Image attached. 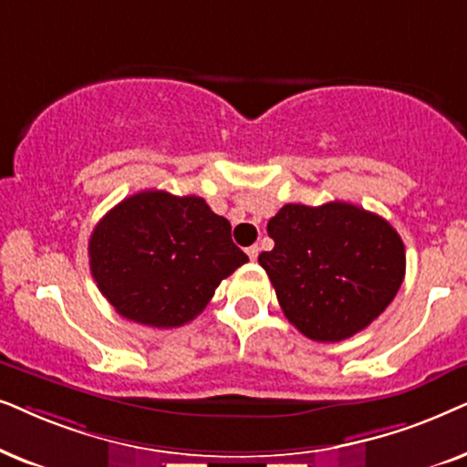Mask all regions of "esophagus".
<instances>
[{"mask_svg": "<svg viewBox=\"0 0 467 467\" xmlns=\"http://www.w3.org/2000/svg\"><path fill=\"white\" fill-rule=\"evenodd\" d=\"M245 252H247V256H250L252 260H256L258 254H260V247L258 245H250Z\"/></svg>", "mask_w": 467, "mask_h": 467, "instance_id": "esophagus-1", "label": "esophagus"}]
</instances>
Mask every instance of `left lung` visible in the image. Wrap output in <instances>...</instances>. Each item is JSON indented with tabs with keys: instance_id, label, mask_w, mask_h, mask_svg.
<instances>
[{
	"instance_id": "obj_1",
	"label": "left lung",
	"mask_w": 467,
	"mask_h": 467,
	"mask_svg": "<svg viewBox=\"0 0 467 467\" xmlns=\"http://www.w3.org/2000/svg\"><path fill=\"white\" fill-rule=\"evenodd\" d=\"M266 233L275 245L258 263L285 318L314 341L363 331L389 307L406 275L397 230L357 204H284Z\"/></svg>"
}]
</instances>
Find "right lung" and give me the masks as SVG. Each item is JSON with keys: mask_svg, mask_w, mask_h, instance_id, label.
I'll return each instance as SVG.
<instances>
[{"mask_svg": "<svg viewBox=\"0 0 467 467\" xmlns=\"http://www.w3.org/2000/svg\"><path fill=\"white\" fill-rule=\"evenodd\" d=\"M247 263L230 222L201 196L145 190L109 211L89 239V269L123 318L182 327L207 307L223 277Z\"/></svg>", "mask_w": 467, "mask_h": 467, "instance_id": "right-lung-1", "label": "right lung"}]
</instances>
